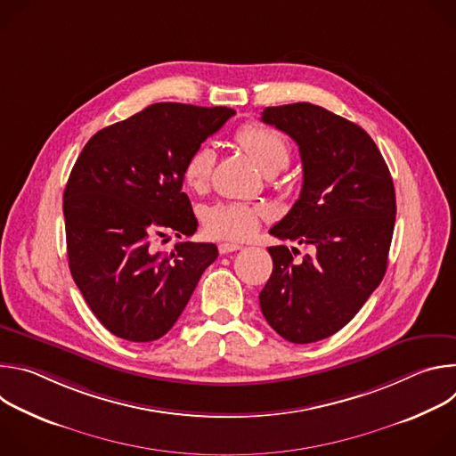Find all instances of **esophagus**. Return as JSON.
<instances>
[{"mask_svg":"<svg viewBox=\"0 0 456 456\" xmlns=\"http://www.w3.org/2000/svg\"><path fill=\"white\" fill-rule=\"evenodd\" d=\"M240 248H241V245H238V243H229V241H224V243L218 245V252H220V254L236 252V250H240Z\"/></svg>","mask_w":456,"mask_h":456,"instance_id":"esophagus-1","label":"esophagus"}]
</instances>
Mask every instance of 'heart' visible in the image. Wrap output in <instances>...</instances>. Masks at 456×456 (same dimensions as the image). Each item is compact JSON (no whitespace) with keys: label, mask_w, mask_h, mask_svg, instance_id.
<instances>
[{"label":"heart","mask_w":456,"mask_h":456,"mask_svg":"<svg viewBox=\"0 0 456 456\" xmlns=\"http://www.w3.org/2000/svg\"><path fill=\"white\" fill-rule=\"evenodd\" d=\"M236 144L254 160V164L267 173H278L289 164L290 148L289 142L276 129L248 122L241 126L236 135ZM215 166V151L209 146H200L194 150L183 164L182 178L189 189L202 191L211 178ZM267 216L264 206L248 204H216L208 209L204 216V225L208 234L218 240H245L256 232L259 222Z\"/></svg>","instance_id":"b5f03b06"}]
</instances>
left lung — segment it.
<instances>
[{
  "instance_id": "obj_1",
  "label": "left lung",
  "mask_w": 456,
  "mask_h": 456,
  "mask_svg": "<svg viewBox=\"0 0 456 456\" xmlns=\"http://www.w3.org/2000/svg\"><path fill=\"white\" fill-rule=\"evenodd\" d=\"M262 120L294 139L303 162L299 199L269 232L312 254L296 262L297 248L269 247L274 267L259 306L283 339L315 343L339 332L384 278L394 180L364 129L329 110L294 102L265 108Z\"/></svg>"
}]
</instances>
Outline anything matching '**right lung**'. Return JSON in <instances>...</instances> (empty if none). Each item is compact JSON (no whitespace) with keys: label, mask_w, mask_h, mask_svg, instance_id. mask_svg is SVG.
Returning <instances> with one entry per match:
<instances>
[{"label":"right lung","mask_w":456,"mask_h":456,"mask_svg":"<svg viewBox=\"0 0 456 456\" xmlns=\"http://www.w3.org/2000/svg\"><path fill=\"white\" fill-rule=\"evenodd\" d=\"M236 111L157 102L97 132L83 148L62 194L69 265L95 317L113 336L150 343L171 330L215 243L155 241L197 231L182 169L189 155Z\"/></svg>","instance_id":"obj_1"}]
</instances>
